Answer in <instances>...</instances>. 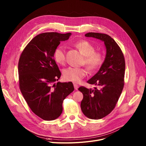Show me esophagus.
<instances>
[{"mask_svg":"<svg viewBox=\"0 0 146 146\" xmlns=\"http://www.w3.org/2000/svg\"><path fill=\"white\" fill-rule=\"evenodd\" d=\"M74 86L75 90H78V85L76 84H74Z\"/></svg>","mask_w":146,"mask_h":146,"instance_id":"34e87169","label":"esophagus"}]
</instances>
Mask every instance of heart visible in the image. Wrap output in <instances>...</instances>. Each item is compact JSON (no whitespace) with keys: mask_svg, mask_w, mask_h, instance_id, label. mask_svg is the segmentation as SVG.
<instances>
[{"mask_svg":"<svg viewBox=\"0 0 146 146\" xmlns=\"http://www.w3.org/2000/svg\"><path fill=\"white\" fill-rule=\"evenodd\" d=\"M74 45L85 56L84 64L87 65L90 71L96 70L103 63V54L95 52V47L90 42L81 40L75 42ZM65 56L66 50L64 46H59L55 49L54 58L57 63L64 65L65 63ZM87 74V70L85 68L69 67L64 71V78L66 81L73 82H80Z\"/></svg>","mask_w":146,"mask_h":146,"instance_id":"obj_1","label":"heart"}]
</instances>
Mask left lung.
Returning a JSON list of instances; mask_svg holds the SVG:
<instances>
[{"mask_svg":"<svg viewBox=\"0 0 146 146\" xmlns=\"http://www.w3.org/2000/svg\"><path fill=\"white\" fill-rule=\"evenodd\" d=\"M85 36L104 42L106 48V58L99 71L87 81L98 88H78L84 96L81 102L83 114L90 119H98L113 110L120 97L124 84L125 60L120 48L107 34L89 32Z\"/></svg>","mask_w":146,"mask_h":146,"instance_id":"1","label":"left lung"}]
</instances>
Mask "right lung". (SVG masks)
Here are the masks:
<instances>
[{
    "label": "right lung",
    "mask_w": 146,
    "mask_h": 146,
    "mask_svg": "<svg viewBox=\"0 0 146 146\" xmlns=\"http://www.w3.org/2000/svg\"><path fill=\"white\" fill-rule=\"evenodd\" d=\"M71 33H40L25 47L18 64L19 87L33 112L44 120L56 119L64 100L74 90L72 82L55 83L61 73L54 58L55 49Z\"/></svg>",
    "instance_id": "add662e5"
}]
</instances>
